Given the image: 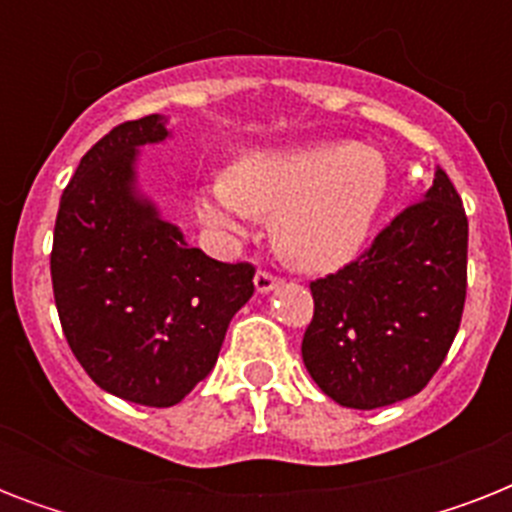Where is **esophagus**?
Instances as JSON below:
<instances>
[{"label": "esophagus", "mask_w": 512, "mask_h": 512, "mask_svg": "<svg viewBox=\"0 0 512 512\" xmlns=\"http://www.w3.org/2000/svg\"><path fill=\"white\" fill-rule=\"evenodd\" d=\"M281 281L276 279V276H271L268 271H257L255 276V289L260 292V295H268V292H273V289L279 287Z\"/></svg>", "instance_id": "34e87169"}]
</instances>
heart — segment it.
Here are the masks:
<instances>
[{"instance_id":"b5f03b06","label":"heart","mask_w":512,"mask_h":512,"mask_svg":"<svg viewBox=\"0 0 512 512\" xmlns=\"http://www.w3.org/2000/svg\"><path fill=\"white\" fill-rule=\"evenodd\" d=\"M390 191L377 148L348 140L255 151L201 193L199 220L217 236H239L249 215H273V241L289 263L337 271L361 255Z\"/></svg>"}]
</instances>
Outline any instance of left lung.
I'll return each mask as SVG.
<instances>
[{
    "instance_id": "8db88e82",
    "label": "left lung",
    "mask_w": 512,
    "mask_h": 512,
    "mask_svg": "<svg viewBox=\"0 0 512 512\" xmlns=\"http://www.w3.org/2000/svg\"><path fill=\"white\" fill-rule=\"evenodd\" d=\"M468 289V217L441 167L422 199L361 260L311 284L303 361L313 382L350 409L417 396L444 364Z\"/></svg>"
}]
</instances>
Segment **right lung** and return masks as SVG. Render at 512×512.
<instances>
[{
    "label": "right lung",
    "instance_id": "1",
    "mask_svg": "<svg viewBox=\"0 0 512 512\" xmlns=\"http://www.w3.org/2000/svg\"><path fill=\"white\" fill-rule=\"evenodd\" d=\"M162 114L124 122L82 156L60 196L52 292L92 382L140 406L180 404L215 369L255 268L188 247L138 175L140 151L172 138Z\"/></svg>",
    "mask_w": 512,
    "mask_h": 512
}]
</instances>
